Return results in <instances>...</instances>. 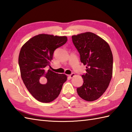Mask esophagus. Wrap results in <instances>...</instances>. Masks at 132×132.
<instances>
[{
  "label": "esophagus",
  "instance_id": "esophagus-1",
  "mask_svg": "<svg viewBox=\"0 0 132 132\" xmlns=\"http://www.w3.org/2000/svg\"><path fill=\"white\" fill-rule=\"evenodd\" d=\"M68 76H69V78H72L73 77H75V73H72V74H71V75H69Z\"/></svg>",
  "mask_w": 132,
  "mask_h": 132
}]
</instances>
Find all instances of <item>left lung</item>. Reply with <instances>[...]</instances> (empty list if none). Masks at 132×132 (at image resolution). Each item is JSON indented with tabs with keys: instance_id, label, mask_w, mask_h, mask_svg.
<instances>
[{
	"instance_id": "8db88e82",
	"label": "left lung",
	"mask_w": 132,
	"mask_h": 132,
	"mask_svg": "<svg viewBox=\"0 0 132 132\" xmlns=\"http://www.w3.org/2000/svg\"><path fill=\"white\" fill-rule=\"evenodd\" d=\"M72 41L86 65L85 75H82V86L77 89L80 97L92 102L106 92L112 76L113 56L108 43L92 32L72 36Z\"/></svg>"
}]
</instances>
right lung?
<instances>
[{
	"mask_svg": "<svg viewBox=\"0 0 132 132\" xmlns=\"http://www.w3.org/2000/svg\"><path fill=\"white\" fill-rule=\"evenodd\" d=\"M67 40L66 36L40 34L28 40L20 50L19 64L22 80L33 97L42 103L55 100L67 80L65 75L46 69L54 51Z\"/></svg>",
	"mask_w": 132,
	"mask_h": 132,
	"instance_id": "right-lung-1",
	"label": "right lung"
}]
</instances>
